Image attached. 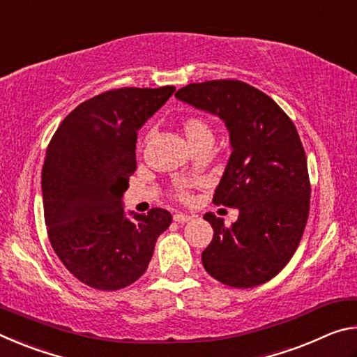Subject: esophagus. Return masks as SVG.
Listing matches in <instances>:
<instances>
[{
	"instance_id": "34e87169",
	"label": "esophagus",
	"mask_w": 357,
	"mask_h": 357,
	"mask_svg": "<svg viewBox=\"0 0 357 357\" xmlns=\"http://www.w3.org/2000/svg\"><path fill=\"white\" fill-rule=\"evenodd\" d=\"M173 220H174V222H178V223H185V222L192 220V215H187V214H183V213H178V214H174V215H173Z\"/></svg>"
}]
</instances>
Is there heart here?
I'll return each mask as SVG.
<instances>
[{"label": "heart", "instance_id": "b5f03b06", "mask_svg": "<svg viewBox=\"0 0 357 357\" xmlns=\"http://www.w3.org/2000/svg\"><path fill=\"white\" fill-rule=\"evenodd\" d=\"M183 130H184V135H185L187 142H189L190 146H192V144H195L198 142H203V140H213V134H211L209 126L204 123L202 118L192 116V118L184 119ZM178 197L183 198V200H185V198H187V192L184 189V185L178 187Z\"/></svg>", "mask_w": 357, "mask_h": 357}]
</instances>
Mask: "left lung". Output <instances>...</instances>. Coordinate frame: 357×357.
I'll list each match as a JSON object with an SVG mask.
<instances>
[{
    "instance_id": "obj_1",
    "label": "left lung",
    "mask_w": 357,
    "mask_h": 357,
    "mask_svg": "<svg viewBox=\"0 0 357 357\" xmlns=\"http://www.w3.org/2000/svg\"><path fill=\"white\" fill-rule=\"evenodd\" d=\"M174 98L219 116L229 134L231 154L213 202L239 215L231 227L213 213L203 215L214 229L202 253L204 269L228 287L261 285L291 259L309 217V172L298 130L269 96L239 80L190 83Z\"/></svg>"
}]
</instances>
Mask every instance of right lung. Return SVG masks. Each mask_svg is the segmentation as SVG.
Listing matches in <instances>:
<instances>
[{
    "label": "right lung",
    "instance_id": "right-lung-1",
    "mask_svg": "<svg viewBox=\"0 0 357 357\" xmlns=\"http://www.w3.org/2000/svg\"><path fill=\"white\" fill-rule=\"evenodd\" d=\"M174 86L121 88L70 112L47 148L42 168L45 225L53 250L88 287L114 291L140 279L172 214L124 211L123 195L137 168L142 126Z\"/></svg>",
    "mask_w": 357,
    "mask_h": 357
}]
</instances>
